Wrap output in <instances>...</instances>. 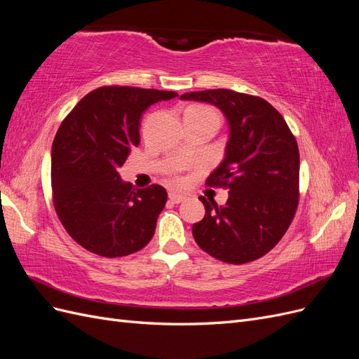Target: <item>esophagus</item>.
Masks as SVG:
<instances>
[{"mask_svg": "<svg viewBox=\"0 0 359 359\" xmlns=\"http://www.w3.org/2000/svg\"><path fill=\"white\" fill-rule=\"evenodd\" d=\"M169 199L173 203H180V202H182L184 199H186V196H184V194H181V193H177V191H170L169 193Z\"/></svg>", "mask_w": 359, "mask_h": 359, "instance_id": "1", "label": "esophagus"}]
</instances>
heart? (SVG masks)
I'll return each instance as SVG.
<instances>
[{"instance_id": "obj_1", "label": "heart", "mask_w": 359, "mask_h": 359, "mask_svg": "<svg viewBox=\"0 0 359 359\" xmlns=\"http://www.w3.org/2000/svg\"><path fill=\"white\" fill-rule=\"evenodd\" d=\"M189 111H199V112H202V111H211V109H208V107H205V106H191V107H189Z\"/></svg>"}]
</instances>
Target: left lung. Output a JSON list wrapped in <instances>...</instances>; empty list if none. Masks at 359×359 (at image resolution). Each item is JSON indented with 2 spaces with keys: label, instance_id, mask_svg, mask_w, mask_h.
<instances>
[{
  "label": "left lung",
  "instance_id": "8db88e82",
  "mask_svg": "<svg viewBox=\"0 0 359 359\" xmlns=\"http://www.w3.org/2000/svg\"><path fill=\"white\" fill-rule=\"evenodd\" d=\"M181 100L219 107L229 126L224 158L206 180L229 189L226 205L199 201L205 217L191 232L198 245L226 264L266 255L287 231L299 198V151L285 118L260 97L232 90L186 93Z\"/></svg>",
  "mask_w": 359,
  "mask_h": 359
}]
</instances>
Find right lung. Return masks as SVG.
I'll list each match as a JSON object with an SVG mask.
<instances>
[{"mask_svg":"<svg viewBox=\"0 0 359 359\" xmlns=\"http://www.w3.org/2000/svg\"><path fill=\"white\" fill-rule=\"evenodd\" d=\"M173 91L100 86L61 123L52 144L53 205L73 240L103 257L132 255L156 232L168 193L158 184L133 189L119 177L140 142V116Z\"/></svg>","mask_w":359,"mask_h":359,"instance_id":"add662e5","label":"right lung"}]
</instances>
